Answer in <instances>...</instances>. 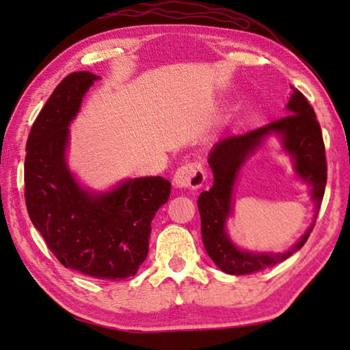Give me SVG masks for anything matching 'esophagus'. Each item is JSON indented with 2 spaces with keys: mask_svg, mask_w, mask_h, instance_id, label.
<instances>
[{
  "mask_svg": "<svg viewBox=\"0 0 350 350\" xmlns=\"http://www.w3.org/2000/svg\"><path fill=\"white\" fill-rule=\"evenodd\" d=\"M205 171L204 167L198 162H189L177 168L173 177V183L177 188L198 189L204 185Z\"/></svg>",
  "mask_w": 350,
  "mask_h": 350,
  "instance_id": "34e87169",
  "label": "esophagus"
}]
</instances>
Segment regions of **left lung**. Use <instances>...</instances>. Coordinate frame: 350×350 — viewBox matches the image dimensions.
<instances>
[{
  "label": "left lung",
  "mask_w": 350,
  "mask_h": 350,
  "mask_svg": "<svg viewBox=\"0 0 350 350\" xmlns=\"http://www.w3.org/2000/svg\"><path fill=\"white\" fill-rule=\"evenodd\" d=\"M286 108L288 116L244 135H232L217 142L208 154L213 187L208 191L200 193L198 199L200 233L205 250L213 262L228 275L256 273L259 270L282 262L303 248L315 227L327 182L321 126L317 120L315 111L298 90H293ZM271 133L280 137L283 149L294 159L297 175L311 187V196L316 202V215L306 233L286 252L258 254L241 251L229 239L224 227L228 217L232 214V188L241 165Z\"/></svg>",
  "instance_id": "left-lung-1"
}]
</instances>
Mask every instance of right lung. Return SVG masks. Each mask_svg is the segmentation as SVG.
Instances as JSON below:
<instances>
[{"mask_svg": "<svg viewBox=\"0 0 350 350\" xmlns=\"http://www.w3.org/2000/svg\"><path fill=\"white\" fill-rule=\"evenodd\" d=\"M98 75L64 77L35 118L26 144L25 198L29 217L66 269L96 280L134 276L148 254L151 222L171 183L137 177L109 191L83 188L66 162L69 125Z\"/></svg>", "mask_w": 350, "mask_h": 350, "instance_id": "1", "label": "right lung"}]
</instances>
